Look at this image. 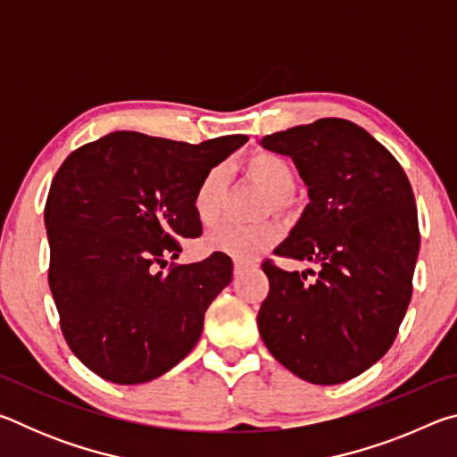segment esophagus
<instances>
[{"mask_svg":"<svg viewBox=\"0 0 457 457\" xmlns=\"http://www.w3.org/2000/svg\"><path fill=\"white\" fill-rule=\"evenodd\" d=\"M247 268H250V266L244 264V262H236V264H234V272H236V274H242V272H245Z\"/></svg>","mask_w":457,"mask_h":457,"instance_id":"1","label":"esophagus"}]
</instances>
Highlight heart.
I'll use <instances>...</instances> for the list:
<instances>
[{"instance_id":"heart-1","label":"heart","mask_w":457,"mask_h":457,"mask_svg":"<svg viewBox=\"0 0 457 457\" xmlns=\"http://www.w3.org/2000/svg\"><path fill=\"white\" fill-rule=\"evenodd\" d=\"M245 173L272 197V205L282 210L294 189H296V173L288 161L274 153H256L245 161ZM223 191H226V171L223 167H212L201 175L191 195V210L201 226L212 228L221 215ZM280 237V228L274 221H262L256 226L242 223H226L213 229L204 239L205 250L226 253L236 260L250 262L262 252L272 247Z\"/></svg>"}]
</instances>
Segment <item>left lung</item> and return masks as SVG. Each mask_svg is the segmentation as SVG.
Segmentation results:
<instances>
[{
	"mask_svg": "<svg viewBox=\"0 0 457 457\" xmlns=\"http://www.w3.org/2000/svg\"><path fill=\"white\" fill-rule=\"evenodd\" d=\"M288 154L311 204L276 247L319 272L262 262L270 290L258 312L276 361L316 385H337L391 349L413 292L420 223L411 183L385 146L345 119H319L262 138Z\"/></svg>",
	"mask_w": 457,
	"mask_h": 457,
	"instance_id": "left-lung-1",
	"label": "left lung"
}]
</instances>
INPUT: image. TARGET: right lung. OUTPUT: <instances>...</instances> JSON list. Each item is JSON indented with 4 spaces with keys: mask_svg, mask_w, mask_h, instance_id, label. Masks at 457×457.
Instances as JSON below:
<instances>
[{
    "mask_svg": "<svg viewBox=\"0 0 457 457\" xmlns=\"http://www.w3.org/2000/svg\"><path fill=\"white\" fill-rule=\"evenodd\" d=\"M245 141L191 145L117 130L60 165L44 210L48 284L62 335L92 373L146 383L197 345L234 264L218 252L195 264L167 260L181 253L179 237L201 236L191 210L201 175Z\"/></svg>",
    "mask_w": 457,
    "mask_h": 457,
    "instance_id": "1",
    "label": "right lung"
}]
</instances>
